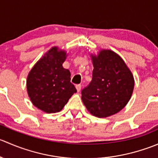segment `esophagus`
<instances>
[{
	"mask_svg": "<svg viewBox=\"0 0 158 158\" xmlns=\"http://www.w3.org/2000/svg\"><path fill=\"white\" fill-rule=\"evenodd\" d=\"M76 89H77L78 92H79V91L81 90V88H82V85H81L80 84H79V85H76Z\"/></svg>",
	"mask_w": 158,
	"mask_h": 158,
	"instance_id": "34e87169",
	"label": "esophagus"
}]
</instances>
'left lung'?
I'll return each instance as SVG.
<instances>
[{"mask_svg": "<svg viewBox=\"0 0 158 158\" xmlns=\"http://www.w3.org/2000/svg\"><path fill=\"white\" fill-rule=\"evenodd\" d=\"M92 81L82 90V100L92 114L106 118L123 109L131 97L134 78L122 58L111 50L92 56Z\"/></svg>", "mask_w": 158, "mask_h": 158, "instance_id": "1", "label": "left lung"}]
</instances>
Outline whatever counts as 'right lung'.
<instances>
[{"label":"right lung","instance_id":"add662e5","mask_svg":"<svg viewBox=\"0 0 158 158\" xmlns=\"http://www.w3.org/2000/svg\"><path fill=\"white\" fill-rule=\"evenodd\" d=\"M64 51L53 47L36 63L30 72L27 89L32 103L47 113L61 111L77 92L71 83L69 70L63 67Z\"/></svg>","mask_w":158,"mask_h":158}]
</instances>
